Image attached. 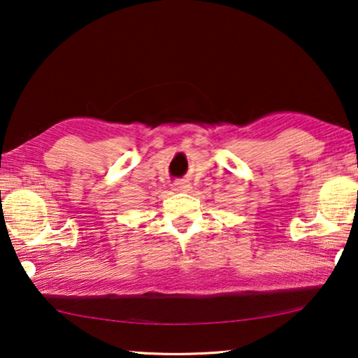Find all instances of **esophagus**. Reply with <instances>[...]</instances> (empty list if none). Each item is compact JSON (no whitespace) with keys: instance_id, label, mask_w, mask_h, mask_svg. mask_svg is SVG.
I'll return each mask as SVG.
<instances>
[{"instance_id":"obj_1","label":"esophagus","mask_w":358,"mask_h":358,"mask_svg":"<svg viewBox=\"0 0 358 358\" xmlns=\"http://www.w3.org/2000/svg\"><path fill=\"white\" fill-rule=\"evenodd\" d=\"M190 189H192V184H190L189 179H179L173 184L174 192H189Z\"/></svg>"}]
</instances>
